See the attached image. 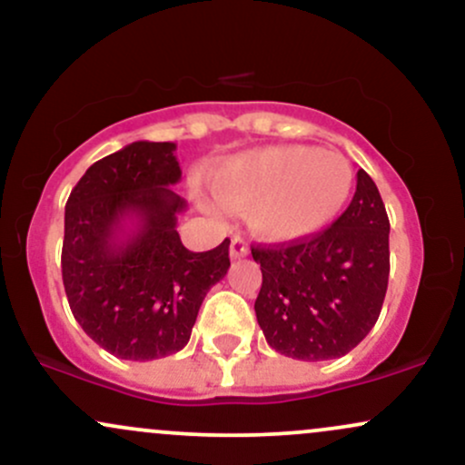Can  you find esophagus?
Segmentation results:
<instances>
[{
  "instance_id": "34e87169",
  "label": "esophagus",
  "mask_w": 465,
  "mask_h": 465,
  "mask_svg": "<svg viewBox=\"0 0 465 465\" xmlns=\"http://www.w3.org/2000/svg\"><path fill=\"white\" fill-rule=\"evenodd\" d=\"M247 253H249L247 240H244L242 236H233L232 244H229V255H232V260L244 258V255H247Z\"/></svg>"
}]
</instances>
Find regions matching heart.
<instances>
[{
	"mask_svg": "<svg viewBox=\"0 0 465 465\" xmlns=\"http://www.w3.org/2000/svg\"><path fill=\"white\" fill-rule=\"evenodd\" d=\"M232 210H249V225L275 242L312 236L348 205L354 170L343 154L312 146H273L229 159L212 177Z\"/></svg>",
	"mask_w": 465,
	"mask_h": 465,
	"instance_id": "b5f03b06",
	"label": "heart"
}]
</instances>
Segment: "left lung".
Listing matches in <instances>:
<instances>
[{
  "instance_id": "obj_1",
  "label": "left lung",
  "mask_w": 465,
  "mask_h": 465,
  "mask_svg": "<svg viewBox=\"0 0 465 465\" xmlns=\"http://www.w3.org/2000/svg\"><path fill=\"white\" fill-rule=\"evenodd\" d=\"M262 271L255 317L266 343L297 361L345 356L370 334L389 282V218L376 183L356 174L350 207L323 232L251 247Z\"/></svg>"
}]
</instances>
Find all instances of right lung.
Listing matches in <instances>:
<instances>
[{
  "instance_id": "right-lung-1",
  "label": "right lung",
  "mask_w": 465,
  "mask_h": 465,
  "mask_svg": "<svg viewBox=\"0 0 465 465\" xmlns=\"http://www.w3.org/2000/svg\"><path fill=\"white\" fill-rule=\"evenodd\" d=\"M177 143L133 142L89 165L65 205L63 286L100 348L154 361L188 345L207 291L227 275L229 238L194 253L177 232Z\"/></svg>"
}]
</instances>
